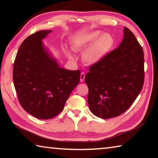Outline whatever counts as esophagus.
Masks as SVG:
<instances>
[{
    "label": "esophagus",
    "instance_id": "34e87169",
    "mask_svg": "<svg viewBox=\"0 0 158 158\" xmlns=\"http://www.w3.org/2000/svg\"><path fill=\"white\" fill-rule=\"evenodd\" d=\"M85 79V73H81V76H80V81L83 82L84 81Z\"/></svg>",
    "mask_w": 158,
    "mask_h": 158
}]
</instances>
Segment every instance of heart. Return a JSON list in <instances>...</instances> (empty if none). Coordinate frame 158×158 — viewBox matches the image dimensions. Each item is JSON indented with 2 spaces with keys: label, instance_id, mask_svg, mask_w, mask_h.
Segmentation results:
<instances>
[{
  "label": "heart",
  "instance_id": "heart-1",
  "mask_svg": "<svg viewBox=\"0 0 158 158\" xmlns=\"http://www.w3.org/2000/svg\"><path fill=\"white\" fill-rule=\"evenodd\" d=\"M72 48L75 52H81L86 48L83 58L85 62L95 64L102 60L113 49L115 39L111 34L102 33L101 31H94L79 37H74L71 40ZM73 59V56L68 53Z\"/></svg>",
  "mask_w": 158,
  "mask_h": 158
}]
</instances>
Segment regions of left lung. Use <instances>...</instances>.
Listing matches in <instances>:
<instances>
[{"label":"left lung","instance_id":"obj_1","mask_svg":"<svg viewBox=\"0 0 158 158\" xmlns=\"http://www.w3.org/2000/svg\"><path fill=\"white\" fill-rule=\"evenodd\" d=\"M144 55L135 35L124 28L118 47L93 64L85 77L89 109L96 116L111 118L127 111L144 82Z\"/></svg>","mask_w":158,"mask_h":158}]
</instances>
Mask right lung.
<instances>
[{
	"label": "right lung",
	"instance_id": "add662e5",
	"mask_svg": "<svg viewBox=\"0 0 158 158\" xmlns=\"http://www.w3.org/2000/svg\"><path fill=\"white\" fill-rule=\"evenodd\" d=\"M52 31L42 30L21 43L13 67V81L23 109L39 119H50L62 111L79 83L81 71L60 68L42 44Z\"/></svg>",
	"mask_w": 158,
	"mask_h": 158
}]
</instances>
